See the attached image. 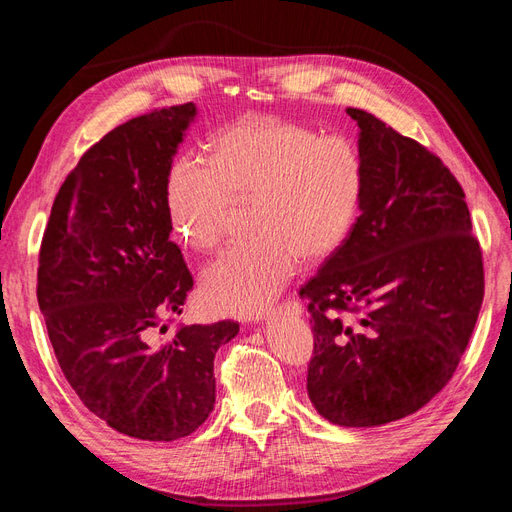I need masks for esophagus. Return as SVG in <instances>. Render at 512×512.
<instances>
[{"label":"esophagus","mask_w":512,"mask_h":512,"mask_svg":"<svg viewBox=\"0 0 512 512\" xmlns=\"http://www.w3.org/2000/svg\"><path fill=\"white\" fill-rule=\"evenodd\" d=\"M277 309H280V312H286V314H292V316H299L301 312H303V305L297 301V299H286L280 307H275L273 312H277Z\"/></svg>","instance_id":"esophagus-1"}]
</instances>
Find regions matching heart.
Returning <instances> with one entry per match:
<instances>
[{"mask_svg": "<svg viewBox=\"0 0 512 512\" xmlns=\"http://www.w3.org/2000/svg\"><path fill=\"white\" fill-rule=\"evenodd\" d=\"M365 190L363 153L350 136L282 119H247L220 130L207 162L179 156L166 175V207L183 243L224 245L232 203L254 198L258 235L232 247L203 275L207 303L222 314L262 312L297 271L344 243Z\"/></svg>", "mask_w": 512, "mask_h": 512, "instance_id": "obj_1", "label": "heart"}]
</instances>
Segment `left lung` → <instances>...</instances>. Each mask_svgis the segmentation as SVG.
Segmentation results:
<instances>
[{
	"mask_svg": "<svg viewBox=\"0 0 512 512\" xmlns=\"http://www.w3.org/2000/svg\"><path fill=\"white\" fill-rule=\"evenodd\" d=\"M361 215L301 288L314 352L307 393L327 421L376 427L453 378L483 305V250L461 183L414 138L361 108Z\"/></svg>",
	"mask_w": 512,
	"mask_h": 512,
	"instance_id": "obj_1",
	"label": "left lung"
}]
</instances>
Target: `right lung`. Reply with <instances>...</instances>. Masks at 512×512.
Instances as JSON below:
<instances>
[{"label": "right lung", "mask_w": 512, "mask_h": 512, "mask_svg": "<svg viewBox=\"0 0 512 512\" xmlns=\"http://www.w3.org/2000/svg\"><path fill=\"white\" fill-rule=\"evenodd\" d=\"M192 102L138 115L89 147L55 196L38 254V305L83 404L130 438L190 436L215 404L213 359L239 322L162 339L194 286L170 241L166 175Z\"/></svg>", "instance_id": "1"}]
</instances>
